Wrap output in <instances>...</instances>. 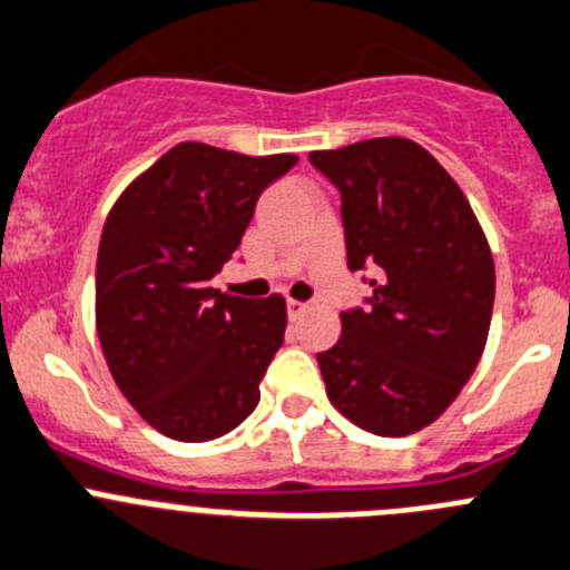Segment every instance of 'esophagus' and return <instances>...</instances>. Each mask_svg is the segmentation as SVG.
I'll use <instances>...</instances> for the list:
<instances>
[{
	"instance_id": "obj_1",
	"label": "esophagus",
	"mask_w": 570,
	"mask_h": 570,
	"mask_svg": "<svg viewBox=\"0 0 570 570\" xmlns=\"http://www.w3.org/2000/svg\"><path fill=\"white\" fill-rule=\"evenodd\" d=\"M307 302H296V299H288V316L291 318H299V316H305L307 313Z\"/></svg>"
}]
</instances>
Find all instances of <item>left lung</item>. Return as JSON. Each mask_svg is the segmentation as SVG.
<instances>
[{
  "instance_id": "obj_1",
  "label": "left lung",
  "mask_w": 570,
  "mask_h": 570,
  "mask_svg": "<svg viewBox=\"0 0 570 570\" xmlns=\"http://www.w3.org/2000/svg\"><path fill=\"white\" fill-rule=\"evenodd\" d=\"M341 193L350 271L370 268V307L341 313L318 352L327 397L377 436L431 425L475 372L490 333L495 263L470 200L403 137L313 150Z\"/></svg>"
}]
</instances>
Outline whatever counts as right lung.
I'll return each instance as SVG.
<instances>
[{
  "label": "right lung",
  "instance_id": "right-lung-1",
  "mask_svg": "<svg viewBox=\"0 0 570 570\" xmlns=\"http://www.w3.org/2000/svg\"><path fill=\"white\" fill-rule=\"evenodd\" d=\"M296 161L181 142L108 213L97 335L119 392L165 436L209 442L257 409L259 381L285 338V299H240L209 279L240 246L259 193Z\"/></svg>",
  "mask_w": 570,
  "mask_h": 570
}]
</instances>
